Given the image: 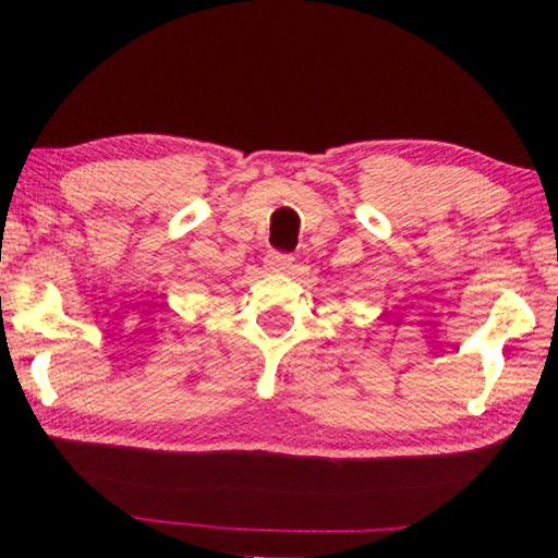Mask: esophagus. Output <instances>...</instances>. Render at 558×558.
<instances>
[{
  "mask_svg": "<svg viewBox=\"0 0 558 558\" xmlns=\"http://www.w3.org/2000/svg\"><path fill=\"white\" fill-rule=\"evenodd\" d=\"M294 266V256L284 254V251H269L266 256V269L269 271H289Z\"/></svg>",
  "mask_w": 558,
  "mask_h": 558,
  "instance_id": "obj_1",
  "label": "esophagus"
}]
</instances>
